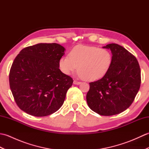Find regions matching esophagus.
Here are the masks:
<instances>
[{
  "label": "esophagus",
  "mask_w": 149,
  "mask_h": 149,
  "mask_svg": "<svg viewBox=\"0 0 149 149\" xmlns=\"http://www.w3.org/2000/svg\"><path fill=\"white\" fill-rule=\"evenodd\" d=\"M81 83V82H79V81H74V84L79 85V84H80Z\"/></svg>",
  "instance_id": "34e87169"
}]
</instances>
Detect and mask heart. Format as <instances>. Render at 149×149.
<instances>
[{
  "instance_id": "heart-1",
  "label": "heart",
  "mask_w": 149,
  "mask_h": 149,
  "mask_svg": "<svg viewBox=\"0 0 149 149\" xmlns=\"http://www.w3.org/2000/svg\"><path fill=\"white\" fill-rule=\"evenodd\" d=\"M113 56L108 50L95 46L79 45L74 47L68 56H63L59 61V67L65 75L79 70L78 76L88 81L103 78L111 67Z\"/></svg>"
}]
</instances>
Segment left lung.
Segmentation results:
<instances>
[{"mask_svg": "<svg viewBox=\"0 0 149 149\" xmlns=\"http://www.w3.org/2000/svg\"><path fill=\"white\" fill-rule=\"evenodd\" d=\"M102 48L111 51V67L103 78L90 83L86 100L94 112L111 116L131 105L140 90L141 72L136 58L123 47L110 43Z\"/></svg>", "mask_w": 149, "mask_h": 149, "instance_id": "left-lung-1", "label": "left lung"}]
</instances>
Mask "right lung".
<instances>
[{"label": "right lung", "instance_id": "1", "mask_svg": "<svg viewBox=\"0 0 149 149\" xmlns=\"http://www.w3.org/2000/svg\"><path fill=\"white\" fill-rule=\"evenodd\" d=\"M65 50L58 43H38L22 49L16 57L9 79L20 109L34 116H45L62 106L74 81L59 68Z\"/></svg>", "mask_w": 149, "mask_h": 149}]
</instances>
